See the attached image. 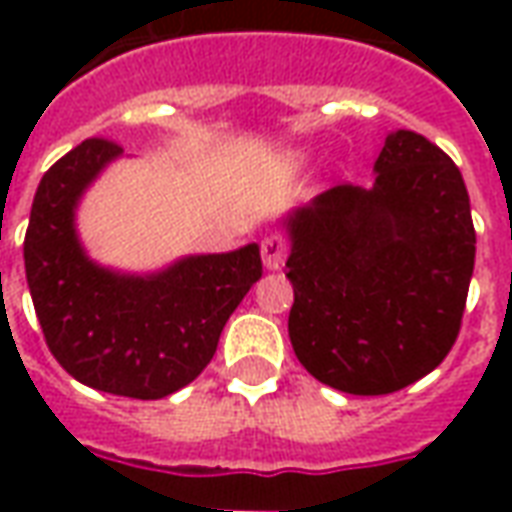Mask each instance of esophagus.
I'll return each instance as SVG.
<instances>
[{"instance_id": "1", "label": "esophagus", "mask_w": 512, "mask_h": 512, "mask_svg": "<svg viewBox=\"0 0 512 512\" xmlns=\"http://www.w3.org/2000/svg\"><path fill=\"white\" fill-rule=\"evenodd\" d=\"M260 252H263V266L277 271V268L285 266V257H288V241L285 235L271 233L260 241Z\"/></svg>"}]
</instances>
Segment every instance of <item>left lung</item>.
Returning a JSON list of instances; mask_svg holds the SVG:
<instances>
[{
	"mask_svg": "<svg viewBox=\"0 0 512 512\" xmlns=\"http://www.w3.org/2000/svg\"><path fill=\"white\" fill-rule=\"evenodd\" d=\"M370 189L340 183L288 219V332L307 373L389 395L444 362L461 332L474 224L461 169L414 131L386 136Z\"/></svg>",
	"mask_w": 512,
	"mask_h": 512,
	"instance_id": "obj_1",
	"label": "left lung"
}]
</instances>
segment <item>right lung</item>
<instances>
[{"mask_svg": "<svg viewBox=\"0 0 512 512\" xmlns=\"http://www.w3.org/2000/svg\"><path fill=\"white\" fill-rule=\"evenodd\" d=\"M123 147L93 136L43 175L24 238V266L46 345L76 381L158 400L191 384L216 354L224 323L263 277L260 246L183 257L150 277L95 266L73 208Z\"/></svg>", "mask_w": 512, "mask_h": 512, "instance_id": "add662e5", "label": "right lung"}]
</instances>
